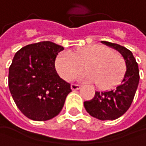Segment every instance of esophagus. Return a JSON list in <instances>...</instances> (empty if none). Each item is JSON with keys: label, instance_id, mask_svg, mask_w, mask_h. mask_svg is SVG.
Segmentation results:
<instances>
[{"label": "esophagus", "instance_id": "1", "mask_svg": "<svg viewBox=\"0 0 146 146\" xmlns=\"http://www.w3.org/2000/svg\"><path fill=\"white\" fill-rule=\"evenodd\" d=\"M71 89L72 90H78V89H80L81 88V85H79V84H71Z\"/></svg>", "mask_w": 146, "mask_h": 146}]
</instances>
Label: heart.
I'll return each instance as SVG.
<instances>
[{"mask_svg":"<svg viewBox=\"0 0 146 146\" xmlns=\"http://www.w3.org/2000/svg\"><path fill=\"white\" fill-rule=\"evenodd\" d=\"M84 64L88 72L80 79L96 82L102 88L116 85L125 71V63L120 54L99 44L87 45L70 53L61 52L56 59L57 71L67 81L76 78Z\"/></svg>","mask_w":146,"mask_h":146,"instance_id":"heart-1","label":"heart"}]
</instances>
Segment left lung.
Returning a JSON list of instances; mask_svg holds the SVG:
<instances>
[{
    "instance_id": "1",
    "label": "left lung",
    "mask_w": 146,
    "mask_h": 146,
    "mask_svg": "<svg viewBox=\"0 0 146 146\" xmlns=\"http://www.w3.org/2000/svg\"><path fill=\"white\" fill-rule=\"evenodd\" d=\"M117 50L123 56L126 70L120 83L110 91L96 92L92 100L84 102L86 111L101 120H113L123 115L130 108L139 82V66L131 50L118 44L102 41Z\"/></svg>"
}]
</instances>
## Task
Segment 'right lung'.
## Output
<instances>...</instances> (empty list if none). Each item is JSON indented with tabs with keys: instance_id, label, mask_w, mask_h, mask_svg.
<instances>
[{
	"instance_id": "right-lung-1",
	"label": "right lung",
	"mask_w": 146,
	"mask_h": 146,
	"mask_svg": "<svg viewBox=\"0 0 146 146\" xmlns=\"http://www.w3.org/2000/svg\"><path fill=\"white\" fill-rule=\"evenodd\" d=\"M64 47L50 41L31 44L18 50L9 67L8 86L13 99L27 118L48 120L62 110L70 84L55 69Z\"/></svg>"
}]
</instances>
